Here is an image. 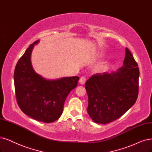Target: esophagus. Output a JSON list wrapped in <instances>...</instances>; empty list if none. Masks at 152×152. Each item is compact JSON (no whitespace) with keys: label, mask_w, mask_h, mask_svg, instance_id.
<instances>
[{"label":"esophagus","mask_w":152,"mask_h":152,"mask_svg":"<svg viewBox=\"0 0 152 152\" xmlns=\"http://www.w3.org/2000/svg\"><path fill=\"white\" fill-rule=\"evenodd\" d=\"M86 81V78L85 76H82L80 79V83L81 85H84V84L85 83Z\"/></svg>","instance_id":"esophagus-1"}]
</instances>
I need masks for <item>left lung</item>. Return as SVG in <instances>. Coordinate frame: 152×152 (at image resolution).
<instances>
[{
  "mask_svg": "<svg viewBox=\"0 0 152 152\" xmlns=\"http://www.w3.org/2000/svg\"><path fill=\"white\" fill-rule=\"evenodd\" d=\"M122 67L116 71L96 73L85 83L88 96V113L100 124L119 118L135 103L140 75L138 64L126 48Z\"/></svg>",
  "mask_w": 152,
  "mask_h": 152,
  "instance_id": "left-lung-1",
  "label": "left lung"
}]
</instances>
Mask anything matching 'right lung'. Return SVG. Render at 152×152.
Segmentation results:
<instances>
[{
    "label": "right lung",
    "mask_w": 152,
    "mask_h": 152,
    "mask_svg": "<svg viewBox=\"0 0 152 152\" xmlns=\"http://www.w3.org/2000/svg\"><path fill=\"white\" fill-rule=\"evenodd\" d=\"M31 44L18 61L14 75L17 102L27 116L39 121L52 123L63 113L65 100L77 85L78 76L48 80L39 75L32 66Z\"/></svg>",
    "instance_id": "right-lung-1"
}]
</instances>
